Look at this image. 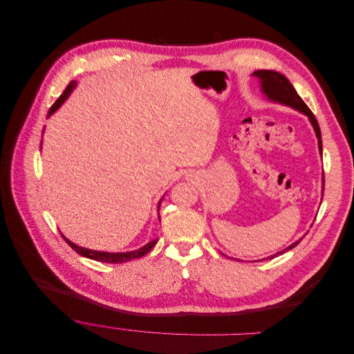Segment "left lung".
I'll list each match as a JSON object with an SVG mask.
<instances>
[{"instance_id":"obj_1","label":"left lung","mask_w":354,"mask_h":354,"mask_svg":"<svg viewBox=\"0 0 354 354\" xmlns=\"http://www.w3.org/2000/svg\"><path fill=\"white\" fill-rule=\"evenodd\" d=\"M252 77H255L258 81H259V85H261V91L262 93L270 100V102H274V103H280V104H286V106H290L292 109L295 110H299L300 113L306 114L315 131V135L318 138V148H319V153L322 155V139H321V129H319V125H318V121L315 118V115L313 114V111L308 109V106L303 102V99L299 96V93L296 92V89L293 88V85L290 84V81L285 77L281 75L279 73H276V71H270V69H259V71H255V73H252ZM322 183L325 184V180H324V174H322ZM303 240V237L300 240H297L296 243H293L292 245H289L288 248H285L283 251L280 252H276L268 258H263V259H259V261H265V259H273L279 255H281L283 252L295 248L300 241Z\"/></svg>"}]
</instances>
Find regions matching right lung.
<instances>
[{"mask_svg":"<svg viewBox=\"0 0 354 354\" xmlns=\"http://www.w3.org/2000/svg\"><path fill=\"white\" fill-rule=\"evenodd\" d=\"M75 86H77V82H75V81H71V82H69V85H68V86L65 88V91L62 92V95L57 99V102H55V103L51 106V109L48 110V115H47V117H50L55 110H58V107L66 100V97L71 95V92L74 91ZM162 199H163V198H162ZM162 199L159 201V206H158V207H160ZM158 212H159V209H158ZM159 219H160V216H159ZM61 236H62V234H61ZM62 239L68 243V245H69L71 248L75 250L80 255L86 257V258L93 259V261L106 262V263H122V262H128V261L140 258L142 255L148 254V252L155 247V244L158 243V239H156V240L149 241V243H148L147 245H144L142 248H138V250H135V251H127V252H104V251H93V250H88V248L80 247V245L74 244L73 241H69V240H68L66 237H64V236H62Z\"/></svg>","mask_w":354,"mask_h":354,"instance_id":"1","label":"right lung"}]
</instances>
